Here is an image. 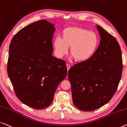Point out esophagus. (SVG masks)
Listing matches in <instances>:
<instances>
[{
  "label": "esophagus",
  "instance_id": "esophagus-1",
  "mask_svg": "<svg viewBox=\"0 0 127 127\" xmlns=\"http://www.w3.org/2000/svg\"><path fill=\"white\" fill-rule=\"evenodd\" d=\"M70 67H71V65H69V64H67V68L68 71L69 70V68H70Z\"/></svg>",
  "mask_w": 127,
  "mask_h": 127
}]
</instances>
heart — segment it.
<instances>
[{
  "mask_svg": "<svg viewBox=\"0 0 127 127\" xmlns=\"http://www.w3.org/2000/svg\"><path fill=\"white\" fill-rule=\"evenodd\" d=\"M99 40L97 34L85 28H67L62 33V38H55L53 47L56 56L63 58L69 53L76 62H85L93 57L97 51Z\"/></svg>",
  "mask_w": 127,
  "mask_h": 127,
  "instance_id": "heart-1",
  "label": "heart"
}]
</instances>
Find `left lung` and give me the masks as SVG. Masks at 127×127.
I'll use <instances>...</instances> for the list:
<instances>
[{"instance_id": "obj_1", "label": "left lung", "mask_w": 127, "mask_h": 127, "mask_svg": "<svg viewBox=\"0 0 127 127\" xmlns=\"http://www.w3.org/2000/svg\"><path fill=\"white\" fill-rule=\"evenodd\" d=\"M99 45L89 60L74 65L68 73L75 106L83 111L101 108L116 92L123 71L120 46L100 26Z\"/></svg>"}]
</instances>
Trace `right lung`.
<instances>
[{
    "mask_svg": "<svg viewBox=\"0 0 127 127\" xmlns=\"http://www.w3.org/2000/svg\"><path fill=\"white\" fill-rule=\"evenodd\" d=\"M54 25L46 20L16 33L9 46L7 73L20 101L36 109L49 106L67 75L65 62L52 56Z\"/></svg>",
    "mask_w": 127,
    "mask_h": 127,
    "instance_id": "1",
    "label": "right lung"
}]
</instances>
